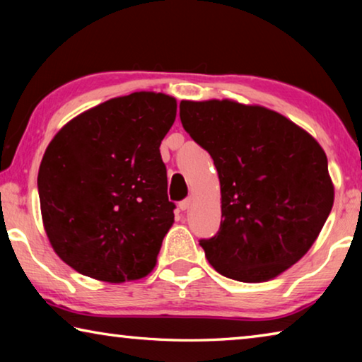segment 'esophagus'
Returning <instances> with one entry per match:
<instances>
[{
    "instance_id": "1",
    "label": "esophagus",
    "mask_w": 362,
    "mask_h": 362,
    "mask_svg": "<svg viewBox=\"0 0 362 362\" xmlns=\"http://www.w3.org/2000/svg\"><path fill=\"white\" fill-rule=\"evenodd\" d=\"M192 203H193V198H187V199L180 201V203H179L180 211H187V209H189V206H192Z\"/></svg>"
}]
</instances>
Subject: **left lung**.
Instances as JSON below:
<instances>
[{
	"label": "left lung",
	"instance_id": "obj_1",
	"mask_svg": "<svg viewBox=\"0 0 362 362\" xmlns=\"http://www.w3.org/2000/svg\"><path fill=\"white\" fill-rule=\"evenodd\" d=\"M189 137L216 164L222 222L201 240L223 276L263 283L313 246L334 204L327 156L313 136L278 112L223 100H182Z\"/></svg>",
	"mask_w": 362,
	"mask_h": 362
}]
</instances>
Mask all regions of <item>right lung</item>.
<instances>
[{
  "label": "right lung",
  "mask_w": 362,
  "mask_h": 362,
  "mask_svg": "<svg viewBox=\"0 0 362 362\" xmlns=\"http://www.w3.org/2000/svg\"><path fill=\"white\" fill-rule=\"evenodd\" d=\"M177 102L132 93L66 122L40 164L41 217L60 259L84 276L124 283L148 274L174 223L159 145Z\"/></svg>",
  "instance_id": "add662e5"
}]
</instances>
